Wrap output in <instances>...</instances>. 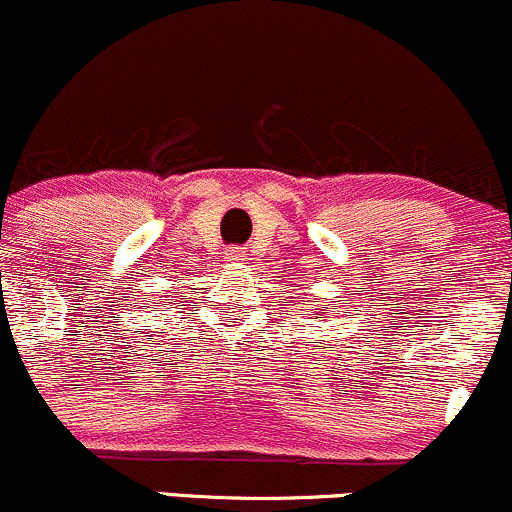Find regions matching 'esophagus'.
Segmentation results:
<instances>
[{
    "mask_svg": "<svg viewBox=\"0 0 512 512\" xmlns=\"http://www.w3.org/2000/svg\"><path fill=\"white\" fill-rule=\"evenodd\" d=\"M243 260H248V257H245V250H243V248H231V250H226V262L238 264V262H243Z\"/></svg>",
    "mask_w": 512,
    "mask_h": 512,
    "instance_id": "34e87169",
    "label": "esophagus"
}]
</instances>
